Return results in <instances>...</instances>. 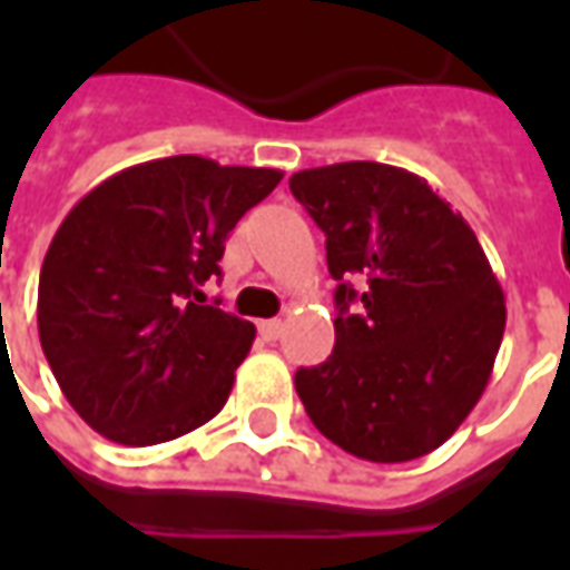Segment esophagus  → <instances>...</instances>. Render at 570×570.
<instances>
[{
	"mask_svg": "<svg viewBox=\"0 0 570 570\" xmlns=\"http://www.w3.org/2000/svg\"><path fill=\"white\" fill-rule=\"evenodd\" d=\"M281 333H284V323L281 321H262L259 323L262 342H277V338H281Z\"/></svg>",
	"mask_w": 570,
	"mask_h": 570,
	"instance_id": "esophagus-1",
	"label": "esophagus"
}]
</instances>
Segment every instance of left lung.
<instances>
[{
    "label": "left lung",
    "mask_w": 570,
    "mask_h": 570,
    "mask_svg": "<svg viewBox=\"0 0 570 570\" xmlns=\"http://www.w3.org/2000/svg\"><path fill=\"white\" fill-rule=\"evenodd\" d=\"M289 191L326 235L338 281L333 354L296 372L308 419L375 464L440 449L485 391L507 323L473 228L428 179L391 164L298 170Z\"/></svg>",
    "instance_id": "obj_1"
}]
</instances>
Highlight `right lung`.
I'll list each match as a JSON object with an SVG mask.
<instances>
[{"label": "right lung", "instance_id": "add662e5", "mask_svg": "<svg viewBox=\"0 0 570 570\" xmlns=\"http://www.w3.org/2000/svg\"><path fill=\"white\" fill-rule=\"evenodd\" d=\"M281 179L174 155L109 176L60 223L39 274V338L69 406L106 440H176L225 406L256 326L204 305V284Z\"/></svg>", "mask_w": 570, "mask_h": 570}]
</instances>
